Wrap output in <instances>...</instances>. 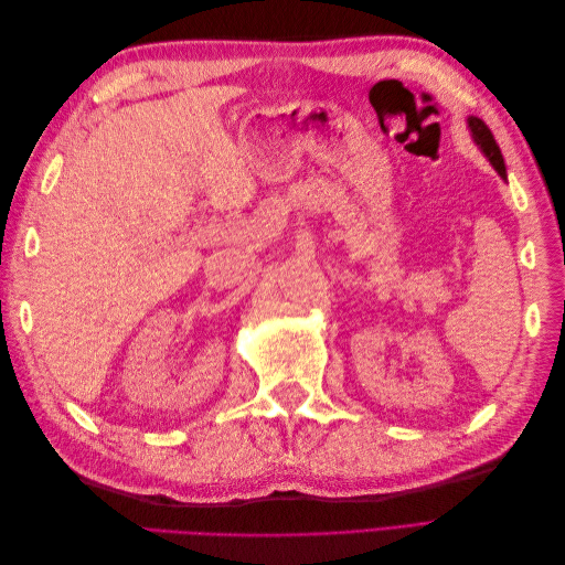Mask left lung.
I'll return each mask as SVG.
<instances>
[{"label": "left lung", "instance_id": "1", "mask_svg": "<svg viewBox=\"0 0 565 565\" xmlns=\"http://www.w3.org/2000/svg\"><path fill=\"white\" fill-rule=\"evenodd\" d=\"M469 127H471V134H473L476 143L481 146V150L486 152V158L490 160V164H492L494 169H498V172H500V177H502V179H507V167H504L502 150H500L498 141H494V136H492V131L488 129V125L483 122V119H478V117H469Z\"/></svg>", "mask_w": 565, "mask_h": 565}]
</instances>
